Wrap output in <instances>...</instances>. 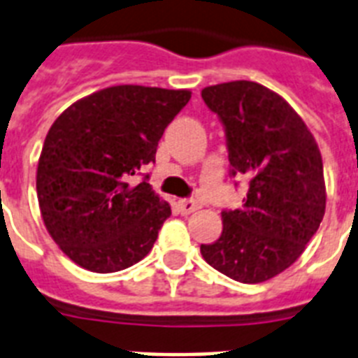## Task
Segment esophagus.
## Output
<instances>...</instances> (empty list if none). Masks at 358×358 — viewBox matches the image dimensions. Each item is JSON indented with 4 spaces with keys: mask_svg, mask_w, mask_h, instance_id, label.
Masks as SVG:
<instances>
[{
    "mask_svg": "<svg viewBox=\"0 0 358 358\" xmlns=\"http://www.w3.org/2000/svg\"><path fill=\"white\" fill-rule=\"evenodd\" d=\"M178 209H180V213H182V215H189V213H193V211H196V209H199V204H196L193 199H184V200H180V202H178Z\"/></svg>",
    "mask_w": 358,
    "mask_h": 358,
    "instance_id": "34e87169",
    "label": "esophagus"
}]
</instances>
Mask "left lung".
Segmentation results:
<instances>
[{
	"label": "left lung",
	"instance_id": "8db88e82",
	"mask_svg": "<svg viewBox=\"0 0 358 358\" xmlns=\"http://www.w3.org/2000/svg\"><path fill=\"white\" fill-rule=\"evenodd\" d=\"M224 127L229 176H245L239 209L222 211V234L200 246L206 263L241 283H261L289 268L325 213L322 154L290 104L250 80L202 90Z\"/></svg>",
	"mask_w": 358,
	"mask_h": 358
}]
</instances>
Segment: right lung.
I'll use <instances>...</instances> for the list:
<instances>
[{"label":"right lung","instance_id":"1","mask_svg":"<svg viewBox=\"0 0 358 358\" xmlns=\"http://www.w3.org/2000/svg\"><path fill=\"white\" fill-rule=\"evenodd\" d=\"M191 99L187 90L112 86L73 103L49 129L38 159L43 224L69 259L108 274L149 254L171 206L149 174L164 130Z\"/></svg>","mask_w":358,"mask_h":358}]
</instances>
